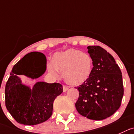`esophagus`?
Masks as SVG:
<instances>
[{
    "mask_svg": "<svg viewBox=\"0 0 134 134\" xmlns=\"http://www.w3.org/2000/svg\"><path fill=\"white\" fill-rule=\"evenodd\" d=\"M68 86H67V85H63V91L65 92V91H68Z\"/></svg>",
    "mask_w": 134,
    "mask_h": 134,
    "instance_id": "1",
    "label": "esophagus"
}]
</instances>
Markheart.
I'll use <instances>...</instances> for the list:
<instances>
[{"label": "heart", "mask_w": 134, "mask_h": 134, "mask_svg": "<svg viewBox=\"0 0 134 134\" xmlns=\"http://www.w3.org/2000/svg\"><path fill=\"white\" fill-rule=\"evenodd\" d=\"M49 71L56 74L62 72L64 80L71 85H79L87 81L92 72L93 60L87 53L76 49H69L56 53L52 58Z\"/></svg>", "instance_id": "b5f03b06"}]
</instances>
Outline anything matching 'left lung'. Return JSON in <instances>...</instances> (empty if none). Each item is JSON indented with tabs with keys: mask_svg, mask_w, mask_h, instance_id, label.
<instances>
[{
	"mask_svg": "<svg viewBox=\"0 0 134 134\" xmlns=\"http://www.w3.org/2000/svg\"><path fill=\"white\" fill-rule=\"evenodd\" d=\"M87 49L93 67L88 80L77 87L76 107L83 116L100 120L113 115L120 107L124 95L122 72L114 58L102 47L89 46Z\"/></svg>",
	"mask_w": 134,
	"mask_h": 134,
	"instance_id": "left-lung-1",
	"label": "left lung"
}]
</instances>
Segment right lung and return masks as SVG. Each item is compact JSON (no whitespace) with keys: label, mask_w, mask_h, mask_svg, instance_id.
<instances>
[{"label":"right lung","mask_w":134,"mask_h":134,"mask_svg":"<svg viewBox=\"0 0 134 134\" xmlns=\"http://www.w3.org/2000/svg\"><path fill=\"white\" fill-rule=\"evenodd\" d=\"M45 56L32 52L24 56L14 66L5 87V104L17 122L36 125L45 122L53 114V102L63 91L58 83L37 82L33 91L21 85L18 75L32 78L40 77L46 70Z\"/></svg>","instance_id":"1"}]
</instances>
